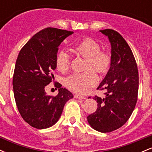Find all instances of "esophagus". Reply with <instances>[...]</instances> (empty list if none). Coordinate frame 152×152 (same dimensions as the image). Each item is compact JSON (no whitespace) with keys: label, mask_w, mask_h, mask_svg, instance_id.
Listing matches in <instances>:
<instances>
[{"label":"esophagus","mask_w":152,"mask_h":152,"mask_svg":"<svg viewBox=\"0 0 152 152\" xmlns=\"http://www.w3.org/2000/svg\"><path fill=\"white\" fill-rule=\"evenodd\" d=\"M74 98L76 99H86V97L83 96H81L79 94H75Z\"/></svg>","instance_id":"34e87169"}]
</instances>
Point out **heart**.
Returning a JSON list of instances; mask_svg holds the SVG:
<instances>
[{"instance_id":"heart-1","label":"heart","mask_w":152,"mask_h":152,"mask_svg":"<svg viewBox=\"0 0 152 152\" xmlns=\"http://www.w3.org/2000/svg\"><path fill=\"white\" fill-rule=\"evenodd\" d=\"M100 44L93 38H86L73 46L75 53L86 59V69H94L100 74L107 72L111 66V58L107 52L101 50ZM70 64L67 52L59 50L56 57V66L58 71L64 72ZM98 77L93 70L74 73L66 79V86L78 94H86L96 85Z\"/></svg>"}]
</instances>
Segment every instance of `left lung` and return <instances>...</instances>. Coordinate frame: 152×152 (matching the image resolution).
<instances>
[{
	"label": "left lung",
	"instance_id": "8db88e82",
	"mask_svg": "<svg viewBox=\"0 0 152 152\" xmlns=\"http://www.w3.org/2000/svg\"><path fill=\"white\" fill-rule=\"evenodd\" d=\"M99 31L111 43V63L97 88L106 91L105 97H94L98 108L87 116V121L95 130L107 133L123 126L133 112L137 102L139 72L133 53L124 38L112 29Z\"/></svg>",
	"mask_w": 152,
	"mask_h": 152
}]
</instances>
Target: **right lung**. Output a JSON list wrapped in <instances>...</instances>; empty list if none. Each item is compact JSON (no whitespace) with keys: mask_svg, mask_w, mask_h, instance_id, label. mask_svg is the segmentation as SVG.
<instances>
[{"mask_svg":"<svg viewBox=\"0 0 152 152\" xmlns=\"http://www.w3.org/2000/svg\"><path fill=\"white\" fill-rule=\"evenodd\" d=\"M72 34L73 31L46 28L35 34L19 52L13 77L15 101L24 121L36 129L55 124L66 103L74 97L61 86L56 96L45 91V87L54 78L58 46Z\"/></svg>","mask_w":152,"mask_h":152,"instance_id":"obj_1","label":"right lung"}]
</instances>
